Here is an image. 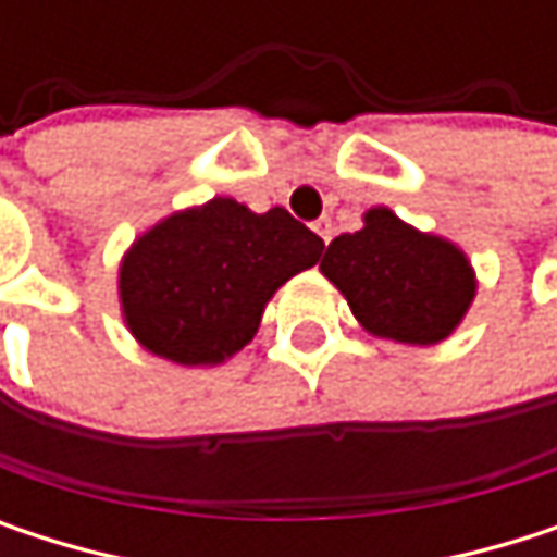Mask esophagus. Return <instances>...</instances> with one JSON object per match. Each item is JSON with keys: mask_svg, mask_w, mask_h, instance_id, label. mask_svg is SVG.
Wrapping results in <instances>:
<instances>
[{"mask_svg": "<svg viewBox=\"0 0 557 557\" xmlns=\"http://www.w3.org/2000/svg\"><path fill=\"white\" fill-rule=\"evenodd\" d=\"M312 228H315V235H319V238H322L325 245L332 242V232H335V228H332V219H319V222H315Z\"/></svg>", "mask_w": 557, "mask_h": 557, "instance_id": "1", "label": "esophagus"}]
</instances>
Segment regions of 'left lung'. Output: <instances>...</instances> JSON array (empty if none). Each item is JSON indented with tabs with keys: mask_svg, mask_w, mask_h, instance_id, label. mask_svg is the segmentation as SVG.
<instances>
[{
	"mask_svg": "<svg viewBox=\"0 0 557 557\" xmlns=\"http://www.w3.org/2000/svg\"><path fill=\"white\" fill-rule=\"evenodd\" d=\"M319 268L368 332L406 345L448 338L474 299L465 255L403 225L389 209H371L361 232L338 235Z\"/></svg>",
	"mask_w": 557,
	"mask_h": 557,
	"instance_id": "1",
	"label": "left lung"
}]
</instances>
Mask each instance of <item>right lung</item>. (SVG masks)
I'll list each match as a JSON object with an SVG mask.
<instances>
[{"instance_id":"obj_1","label":"right lung","mask_w":557,"mask_h":557,"mask_svg":"<svg viewBox=\"0 0 557 557\" xmlns=\"http://www.w3.org/2000/svg\"><path fill=\"white\" fill-rule=\"evenodd\" d=\"M325 242L286 209L212 199L154 225L122 261L119 289L135 338L176 364L242 351L280 283L312 268Z\"/></svg>"}]
</instances>
